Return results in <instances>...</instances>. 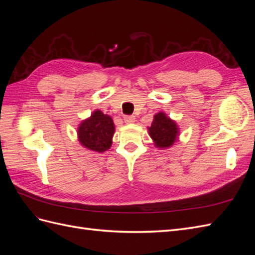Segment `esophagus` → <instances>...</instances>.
Segmentation results:
<instances>
[{"label": "esophagus", "instance_id": "esophagus-1", "mask_svg": "<svg viewBox=\"0 0 255 255\" xmlns=\"http://www.w3.org/2000/svg\"><path fill=\"white\" fill-rule=\"evenodd\" d=\"M123 120H125L126 123H133L135 122V117L133 115H127L123 117Z\"/></svg>", "mask_w": 255, "mask_h": 255}]
</instances>
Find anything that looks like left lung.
Instances as JSON below:
<instances>
[{
	"mask_svg": "<svg viewBox=\"0 0 255 255\" xmlns=\"http://www.w3.org/2000/svg\"><path fill=\"white\" fill-rule=\"evenodd\" d=\"M149 133L156 146L166 148L175 141L177 136V128L175 122L166 117L164 113H158L154 116Z\"/></svg>",
	"mask_w": 255,
	"mask_h": 255,
	"instance_id": "8db88e82",
	"label": "left lung"
}]
</instances>
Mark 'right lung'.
Instances as JSON below:
<instances>
[{"mask_svg":"<svg viewBox=\"0 0 255 255\" xmlns=\"http://www.w3.org/2000/svg\"><path fill=\"white\" fill-rule=\"evenodd\" d=\"M115 126L110 116L96 111L91 117L81 123L79 128L80 142L89 150L104 152L112 145Z\"/></svg>","mask_w":255,"mask_h":255,"instance_id":"right-lung-1","label":"right lung"}]
</instances>
